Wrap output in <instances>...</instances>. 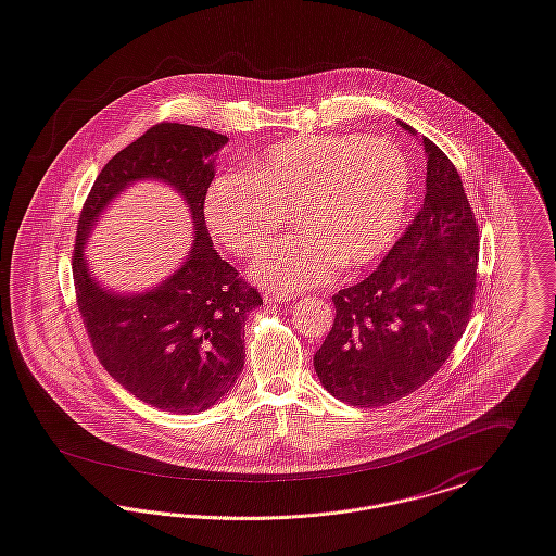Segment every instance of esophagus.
Listing matches in <instances>:
<instances>
[{"label":"esophagus","mask_w":556,"mask_h":556,"mask_svg":"<svg viewBox=\"0 0 556 556\" xmlns=\"http://www.w3.org/2000/svg\"><path fill=\"white\" fill-rule=\"evenodd\" d=\"M265 298V302H293V300H298V295L295 293H265L263 295Z\"/></svg>","instance_id":"esophagus-1"}]
</instances>
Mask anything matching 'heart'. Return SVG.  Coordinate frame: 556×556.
Listing matches in <instances>:
<instances>
[{
    "label": "heart",
    "mask_w": 556,
    "mask_h": 556,
    "mask_svg": "<svg viewBox=\"0 0 556 556\" xmlns=\"http://www.w3.org/2000/svg\"><path fill=\"white\" fill-rule=\"evenodd\" d=\"M409 193L412 165L391 140L303 136L271 144L244 176H218L203 216L227 253L253 258L291 214L298 233L267 251L254 278L274 291H295L387 253L402 231Z\"/></svg>",
    "instance_id": "obj_1"
}]
</instances>
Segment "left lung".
I'll list each match as a JSON object with an SVG mask.
<instances>
[{
    "instance_id": "8db88e82",
    "label": "left lung",
    "mask_w": 556,
    "mask_h": 556,
    "mask_svg": "<svg viewBox=\"0 0 556 556\" xmlns=\"http://www.w3.org/2000/svg\"><path fill=\"white\" fill-rule=\"evenodd\" d=\"M422 144L425 200L376 271L331 298L333 327L314 354L323 387L354 407L393 404L418 391L471 318L478 223L455 163L431 140Z\"/></svg>"
}]
</instances>
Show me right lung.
<instances>
[{"label": "right lung", "instance_id": "obj_1", "mask_svg": "<svg viewBox=\"0 0 556 556\" xmlns=\"http://www.w3.org/2000/svg\"><path fill=\"white\" fill-rule=\"evenodd\" d=\"M227 136L180 123H156L116 152L83 203L72 256L76 307L103 369L144 404L191 414L229 393L244 367V323L261 293L212 249L203 218L212 185V154ZM140 177H159L188 200L197 240L186 265L144 296L121 299L88 276L84 238L121 188Z\"/></svg>", "mask_w": 556, "mask_h": 556}]
</instances>
